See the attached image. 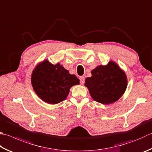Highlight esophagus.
<instances>
[{"instance_id": "34e87169", "label": "esophagus", "mask_w": 152, "mask_h": 152, "mask_svg": "<svg viewBox=\"0 0 152 152\" xmlns=\"http://www.w3.org/2000/svg\"><path fill=\"white\" fill-rule=\"evenodd\" d=\"M84 76H80V84H83L84 83Z\"/></svg>"}]
</instances>
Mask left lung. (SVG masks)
<instances>
[{"label":"left lung","mask_w":152,"mask_h":152,"mask_svg":"<svg viewBox=\"0 0 152 152\" xmlns=\"http://www.w3.org/2000/svg\"><path fill=\"white\" fill-rule=\"evenodd\" d=\"M91 73L92 76L86 78L84 86L94 100L102 104H112L125 92L128 85L127 76L115 62L98 66Z\"/></svg>","instance_id":"1"}]
</instances>
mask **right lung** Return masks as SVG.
Wrapping results in <instances>:
<instances>
[{
    "mask_svg": "<svg viewBox=\"0 0 152 152\" xmlns=\"http://www.w3.org/2000/svg\"><path fill=\"white\" fill-rule=\"evenodd\" d=\"M31 84L41 100L49 104H56L66 99L71 87L79 84L80 80L60 63L52 64L45 60L33 70Z\"/></svg>",
    "mask_w": 152,
    "mask_h": 152,
    "instance_id": "obj_1",
    "label": "right lung"
}]
</instances>
